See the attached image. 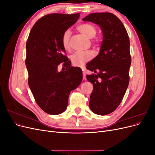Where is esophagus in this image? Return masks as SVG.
I'll list each match as a JSON object with an SVG mask.
<instances>
[{"label": "esophagus", "mask_w": 155, "mask_h": 155, "mask_svg": "<svg viewBox=\"0 0 155 155\" xmlns=\"http://www.w3.org/2000/svg\"><path fill=\"white\" fill-rule=\"evenodd\" d=\"M82 71H83V79H86V74H85V67H81Z\"/></svg>", "instance_id": "obj_1"}]
</instances>
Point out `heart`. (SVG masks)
<instances>
[{
	"label": "heart",
	"instance_id": "b5f03b06",
	"mask_svg": "<svg viewBox=\"0 0 155 155\" xmlns=\"http://www.w3.org/2000/svg\"><path fill=\"white\" fill-rule=\"evenodd\" d=\"M78 30L81 32L88 38H92L96 34V28L93 25L88 23H84L78 26ZM71 35V31L68 29L63 33L61 39V43L63 48L68 50L69 48V41ZM93 57V54L91 51H76L70 56V60L74 66H82Z\"/></svg>",
	"mask_w": 155,
	"mask_h": 155
}]
</instances>
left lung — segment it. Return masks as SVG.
Returning <instances> with one entry per match:
<instances>
[{
    "label": "left lung",
    "instance_id": "8db88e82",
    "mask_svg": "<svg viewBox=\"0 0 155 155\" xmlns=\"http://www.w3.org/2000/svg\"><path fill=\"white\" fill-rule=\"evenodd\" d=\"M99 25L103 32L100 53L87 64L93 72L87 79L93 84L89 107L98 115L114 111L122 101L129 83L130 41L123 23L110 13H93L83 18Z\"/></svg>",
    "mask_w": 155,
    "mask_h": 155
}]
</instances>
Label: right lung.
Segmentation results:
<instances>
[{
    "instance_id": "obj_1",
    "label": "right lung",
    "mask_w": 155,
    "mask_h": 155,
    "mask_svg": "<svg viewBox=\"0 0 155 155\" xmlns=\"http://www.w3.org/2000/svg\"><path fill=\"white\" fill-rule=\"evenodd\" d=\"M79 16V13H51L42 17L32 27L26 42L28 85L37 105L49 114L66 110L70 92L82 81L81 69L70 66L61 43L64 31ZM62 62L66 70L59 73L58 65Z\"/></svg>"
}]
</instances>
